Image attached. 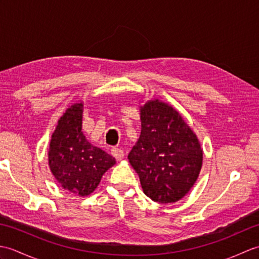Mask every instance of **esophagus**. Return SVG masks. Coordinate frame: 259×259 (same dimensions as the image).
Here are the masks:
<instances>
[{
	"label": "esophagus",
	"mask_w": 259,
	"mask_h": 259,
	"mask_svg": "<svg viewBox=\"0 0 259 259\" xmlns=\"http://www.w3.org/2000/svg\"><path fill=\"white\" fill-rule=\"evenodd\" d=\"M111 155L117 159V160H121L124 157V152L123 150L121 149V148H118V147H113L111 149Z\"/></svg>",
	"instance_id": "obj_1"
}]
</instances>
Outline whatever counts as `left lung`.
Segmentation results:
<instances>
[{
  "label": "left lung",
  "instance_id": "8db88e82",
  "mask_svg": "<svg viewBox=\"0 0 259 259\" xmlns=\"http://www.w3.org/2000/svg\"><path fill=\"white\" fill-rule=\"evenodd\" d=\"M141 134L129 152L146 196L160 203L181 199L198 178L202 150L180 114L163 102L141 108Z\"/></svg>",
  "mask_w": 259,
  "mask_h": 259
}]
</instances>
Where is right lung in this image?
I'll use <instances>...</instances> for the list:
<instances>
[{
    "mask_svg": "<svg viewBox=\"0 0 259 259\" xmlns=\"http://www.w3.org/2000/svg\"><path fill=\"white\" fill-rule=\"evenodd\" d=\"M82 108L83 104L76 103L60 118L50 142L49 164L64 189L88 196L115 159L85 139L81 131Z\"/></svg>",
    "mask_w": 259,
    "mask_h": 259,
    "instance_id": "add662e5",
    "label": "right lung"
}]
</instances>
